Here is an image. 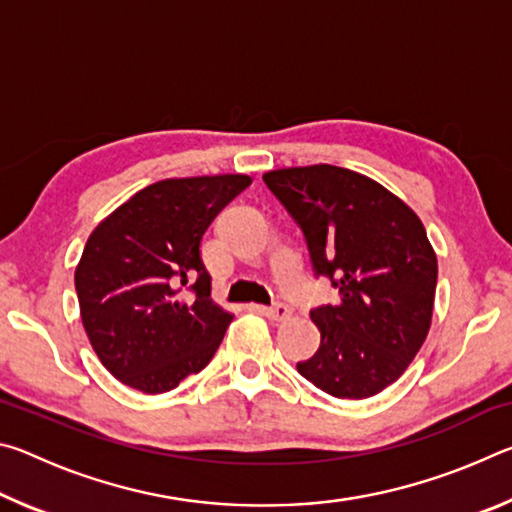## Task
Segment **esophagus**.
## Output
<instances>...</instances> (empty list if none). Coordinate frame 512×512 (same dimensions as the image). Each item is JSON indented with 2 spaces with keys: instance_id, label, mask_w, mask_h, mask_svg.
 <instances>
[{
  "instance_id": "obj_1",
  "label": "esophagus",
  "mask_w": 512,
  "mask_h": 512,
  "mask_svg": "<svg viewBox=\"0 0 512 512\" xmlns=\"http://www.w3.org/2000/svg\"><path fill=\"white\" fill-rule=\"evenodd\" d=\"M255 309L262 311L268 320H275V323H282V320L291 318V309L287 305H275L271 309H266V307H255Z\"/></svg>"
}]
</instances>
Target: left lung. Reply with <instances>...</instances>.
I'll return each instance as SVG.
<instances>
[{"mask_svg":"<svg viewBox=\"0 0 512 512\" xmlns=\"http://www.w3.org/2000/svg\"><path fill=\"white\" fill-rule=\"evenodd\" d=\"M305 232L339 302L311 311L320 348L298 372L339 400H366L402 377L427 339L438 259L400 196L363 173L311 164L264 173Z\"/></svg>","mask_w":512,"mask_h":512,"instance_id":"obj_1","label":"left lung"}]
</instances>
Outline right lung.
Listing matches in <instances>:
<instances>
[{"label":"right lung","instance_id":"1","mask_svg":"<svg viewBox=\"0 0 512 512\" xmlns=\"http://www.w3.org/2000/svg\"><path fill=\"white\" fill-rule=\"evenodd\" d=\"M253 183L244 173L167 178L92 230L74 284L92 350L121 384L158 395L201 372L232 323L201 259L207 225Z\"/></svg>","mask_w":512,"mask_h":512}]
</instances>
